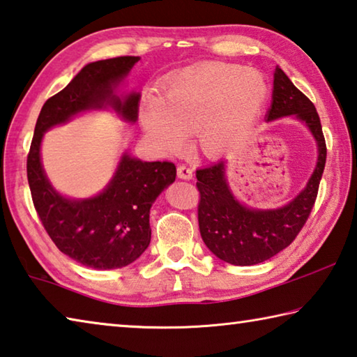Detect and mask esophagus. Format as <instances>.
Wrapping results in <instances>:
<instances>
[{
  "label": "esophagus",
  "mask_w": 357,
  "mask_h": 357,
  "mask_svg": "<svg viewBox=\"0 0 357 357\" xmlns=\"http://www.w3.org/2000/svg\"><path fill=\"white\" fill-rule=\"evenodd\" d=\"M178 178L181 179H192L193 178V170L187 165H179L178 167Z\"/></svg>",
  "instance_id": "34e87169"
}]
</instances>
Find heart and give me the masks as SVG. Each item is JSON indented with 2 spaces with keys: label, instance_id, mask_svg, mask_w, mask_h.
I'll use <instances>...</instances> for the list:
<instances>
[{
  "label": "heart",
  "instance_id": "1",
  "mask_svg": "<svg viewBox=\"0 0 357 357\" xmlns=\"http://www.w3.org/2000/svg\"><path fill=\"white\" fill-rule=\"evenodd\" d=\"M269 98V83L257 69L211 63L181 72L167 84L164 98L151 99L142 123L151 140L176 153L187 132H195L198 148L220 157L243 140Z\"/></svg>",
  "mask_w": 357,
  "mask_h": 357
}]
</instances>
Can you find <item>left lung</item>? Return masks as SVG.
Wrapping results in <instances>:
<instances>
[{
  "mask_svg": "<svg viewBox=\"0 0 357 357\" xmlns=\"http://www.w3.org/2000/svg\"><path fill=\"white\" fill-rule=\"evenodd\" d=\"M296 116L312 132L318 146V159L309 183L285 206L253 209L239 203L227 183L225 164L220 159L197 170L200 190L198 225L203 243L217 258L234 266L263 263L282 252L309 219L315 204L319 181L326 165V142L315 105L302 94L285 72H274L273 104L266 119Z\"/></svg>",
  "mask_w": 357,
  "mask_h": 357,
  "instance_id": "1",
  "label": "left lung"
}]
</instances>
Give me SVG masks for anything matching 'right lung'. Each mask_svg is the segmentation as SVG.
I'll use <instances>...</instances> for the list:
<instances>
[{
  "label": "right lung",
  "mask_w": 357,
  "mask_h": 357,
  "mask_svg": "<svg viewBox=\"0 0 357 357\" xmlns=\"http://www.w3.org/2000/svg\"><path fill=\"white\" fill-rule=\"evenodd\" d=\"M138 59L118 56L84 66L42 107L26 160L33 203L48 236L64 255L93 269L124 268L148 249L149 209L174 183L176 167L173 162H143L124 153L104 190L75 200L50 184L40 162V143L48 129L89 110L110 107L124 121L135 123L140 94L118 96L114 89Z\"/></svg>",
  "instance_id": "right-lung-1"
}]
</instances>
